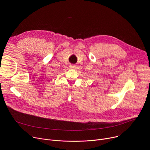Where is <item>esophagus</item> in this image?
Instances as JSON below:
<instances>
[{"label":"esophagus","mask_w":150,"mask_h":150,"mask_svg":"<svg viewBox=\"0 0 150 150\" xmlns=\"http://www.w3.org/2000/svg\"><path fill=\"white\" fill-rule=\"evenodd\" d=\"M76 65H70L69 66V68H71V69H75V68H76Z\"/></svg>","instance_id":"34e87169"}]
</instances>
